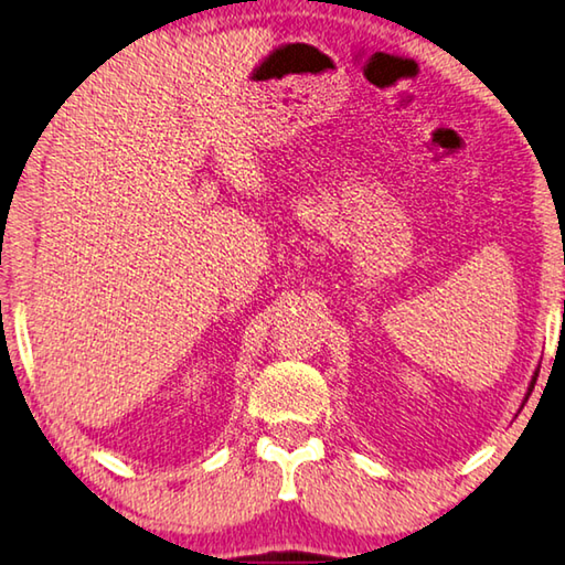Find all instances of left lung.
Wrapping results in <instances>:
<instances>
[{
	"instance_id": "8db88e82",
	"label": "left lung",
	"mask_w": 565,
	"mask_h": 565,
	"mask_svg": "<svg viewBox=\"0 0 565 565\" xmlns=\"http://www.w3.org/2000/svg\"><path fill=\"white\" fill-rule=\"evenodd\" d=\"M539 370H541V367H535V373H533V377H531V385H529V393H525V397H523V403H525V401H529V395L533 393V385H535V381H539Z\"/></svg>"
}]
</instances>
